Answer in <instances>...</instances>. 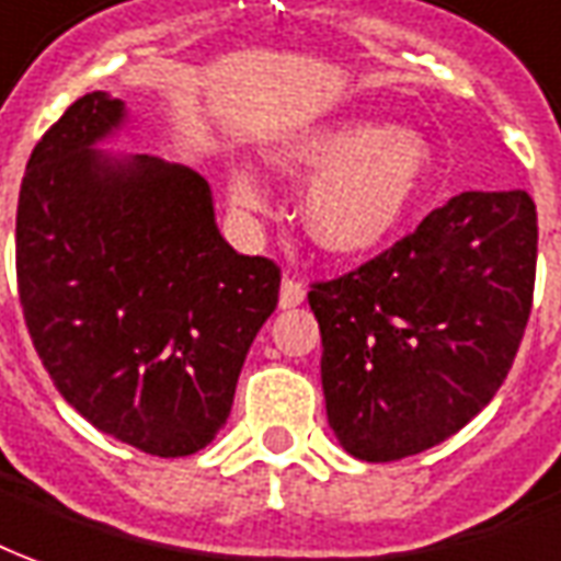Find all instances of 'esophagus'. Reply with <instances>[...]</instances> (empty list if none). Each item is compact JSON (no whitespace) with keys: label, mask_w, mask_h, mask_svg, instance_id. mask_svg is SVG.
<instances>
[{"label":"esophagus","mask_w":561,"mask_h":561,"mask_svg":"<svg viewBox=\"0 0 561 561\" xmlns=\"http://www.w3.org/2000/svg\"><path fill=\"white\" fill-rule=\"evenodd\" d=\"M305 302V287L296 280V277H284L280 280V296H277V305L280 308H296V305Z\"/></svg>","instance_id":"34e87169"}]
</instances>
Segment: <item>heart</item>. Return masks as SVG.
<instances>
[{
  "label": "heart",
  "mask_w": 561,
  "mask_h": 561,
  "mask_svg": "<svg viewBox=\"0 0 561 561\" xmlns=\"http://www.w3.org/2000/svg\"><path fill=\"white\" fill-rule=\"evenodd\" d=\"M272 164L314 173L302 192L308 238L332 256H363L388 241L415 207L431 173V149L415 130L339 118L280 142ZM229 192L243 210L265 204L250 170H231Z\"/></svg>",
  "instance_id": "heart-1"
}]
</instances>
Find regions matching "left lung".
Returning <instances> with one entry per match:
<instances>
[{
    "instance_id": "left-lung-1",
    "label": "left lung",
    "mask_w": 561,
    "mask_h": 561,
    "mask_svg": "<svg viewBox=\"0 0 561 561\" xmlns=\"http://www.w3.org/2000/svg\"><path fill=\"white\" fill-rule=\"evenodd\" d=\"M535 262L528 192H461L357 272L314 284L320 381L342 449L400 461L477 419L523 342Z\"/></svg>"
}]
</instances>
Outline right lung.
Returning <instances> with one entry per match:
<instances>
[{"label":"right lung","mask_w":561,"mask_h":561,"mask_svg":"<svg viewBox=\"0 0 561 561\" xmlns=\"http://www.w3.org/2000/svg\"><path fill=\"white\" fill-rule=\"evenodd\" d=\"M125 125V100L94 91L36 142L18 198V289L38 357L81 419L183 458L229 419L280 268L231 250L201 173L100 149Z\"/></svg>","instance_id":"1"}]
</instances>
